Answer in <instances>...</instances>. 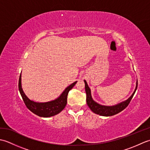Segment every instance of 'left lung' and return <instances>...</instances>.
I'll use <instances>...</instances> for the list:
<instances>
[{
  "mask_svg": "<svg viewBox=\"0 0 150 150\" xmlns=\"http://www.w3.org/2000/svg\"><path fill=\"white\" fill-rule=\"evenodd\" d=\"M84 81L85 83V90L86 93V103L88 106L93 113L97 115H99L106 117L114 115L119 113L120 111H122L123 110L125 109V108L128 106V104H129L130 101H131L132 98H133V95H134L135 93L137 88V82L135 90L132 95V96L130 97L128 99H127L124 102H122V103L114 105V106H108L98 104L96 102L93 100L91 97L90 88H89L86 81L85 80Z\"/></svg>",
  "mask_w": 150,
  "mask_h": 150,
  "instance_id": "8db88e82",
  "label": "left lung"
}]
</instances>
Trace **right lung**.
Returning a JSON list of instances; mask_svg holds the SVG:
<instances>
[{
	"instance_id": "obj_1",
	"label": "right lung",
	"mask_w": 150,
	"mask_h": 150,
	"mask_svg": "<svg viewBox=\"0 0 150 150\" xmlns=\"http://www.w3.org/2000/svg\"><path fill=\"white\" fill-rule=\"evenodd\" d=\"M76 83H77V81L70 84L65 89L62 94L54 100L46 102V103H37V102H34L29 99L24 93L21 85V73L18 80V90L26 107L31 112L39 117H50L59 113L60 111L64 110L67 104V97H68L69 91L71 90Z\"/></svg>"
}]
</instances>
